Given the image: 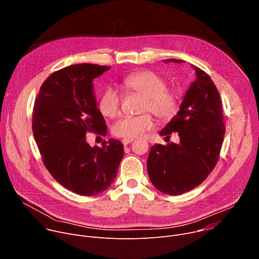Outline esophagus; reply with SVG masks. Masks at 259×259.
I'll list each match as a JSON object with an SVG mask.
<instances>
[{
	"instance_id": "esophagus-1",
	"label": "esophagus",
	"mask_w": 259,
	"mask_h": 259,
	"mask_svg": "<svg viewBox=\"0 0 259 259\" xmlns=\"http://www.w3.org/2000/svg\"><path fill=\"white\" fill-rule=\"evenodd\" d=\"M134 139H130V138H124V139H122V143L124 144V145H127V144H129L130 142H132Z\"/></svg>"
}]
</instances>
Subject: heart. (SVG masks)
I'll list each match as a JSON object with an SVG mask.
<instances>
[{"mask_svg":"<svg viewBox=\"0 0 259 259\" xmlns=\"http://www.w3.org/2000/svg\"><path fill=\"white\" fill-rule=\"evenodd\" d=\"M125 90L130 94L143 97L140 112H150L160 121H169L178 110L180 95L174 88L167 87V81L156 71L145 69L131 73L123 81ZM122 96L114 87H107L98 101L100 113L107 118H116L121 113ZM150 114L126 116L113 126L118 137L133 139L153 127Z\"/></svg>","mask_w":259,"mask_h":259,"instance_id":"1","label":"heart"}]
</instances>
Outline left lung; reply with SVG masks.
Returning a JSON list of instances; mask_svg holds the SVG:
<instances>
[{"label":"left lung","instance_id":"left-lung-1","mask_svg":"<svg viewBox=\"0 0 259 259\" xmlns=\"http://www.w3.org/2000/svg\"><path fill=\"white\" fill-rule=\"evenodd\" d=\"M179 62L167 59L165 62ZM191 85L177 115L160 132H178L180 142L154 144L147 158V173L157 190L177 196L201 184L216 166L226 126L219 92L207 72L195 66Z\"/></svg>","mask_w":259,"mask_h":259}]
</instances>
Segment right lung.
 I'll use <instances>...</instances> for the list:
<instances>
[{"mask_svg": "<svg viewBox=\"0 0 259 259\" xmlns=\"http://www.w3.org/2000/svg\"><path fill=\"white\" fill-rule=\"evenodd\" d=\"M109 68L91 63L63 67L45 80L34 100L31 128L42 161L57 182L80 196L110 187L124 154L119 140L91 147L86 138L87 133L106 135L92 81Z\"/></svg>", "mask_w": 259, "mask_h": 259, "instance_id": "right-lung-1", "label": "right lung"}]
</instances>
